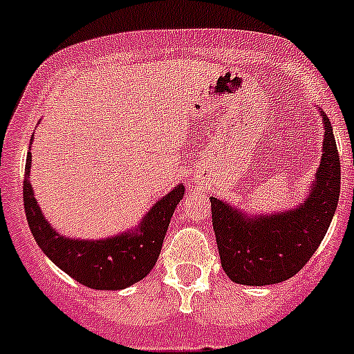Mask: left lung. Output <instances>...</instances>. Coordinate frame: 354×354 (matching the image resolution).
<instances>
[{
  "instance_id": "obj_1",
  "label": "left lung",
  "mask_w": 354,
  "mask_h": 354,
  "mask_svg": "<svg viewBox=\"0 0 354 354\" xmlns=\"http://www.w3.org/2000/svg\"><path fill=\"white\" fill-rule=\"evenodd\" d=\"M324 120L322 159L308 195L296 209L248 216L210 197L212 226L221 266L233 283L267 286L289 279L305 267L322 243L341 192V162L330 121Z\"/></svg>"
}]
</instances>
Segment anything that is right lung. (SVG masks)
Segmentation results:
<instances>
[{
    "label": "right lung",
    "instance_id": "add662e5",
    "mask_svg": "<svg viewBox=\"0 0 354 354\" xmlns=\"http://www.w3.org/2000/svg\"><path fill=\"white\" fill-rule=\"evenodd\" d=\"M30 160L28 149L24 180L25 216L32 236L53 263L77 283L106 291L131 286L154 269L171 217L185 195L183 185H176L157 200L135 231H124L106 240H77L59 234L42 216L28 180Z\"/></svg>",
    "mask_w": 354,
    "mask_h": 354
}]
</instances>
